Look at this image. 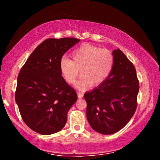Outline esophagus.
Here are the masks:
<instances>
[{
    "label": "esophagus",
    "mask_w": 160,
    "mask_h": 160,
    "mask_svg": "<svg viewBox=\"0 0 160 160\" xmlns=\"http://www.w3.org/2000/svg\"><path fill=\"white\" fill-rule=\"evenodd\" d=\"M83 94L82 93V92H78V98H82L83 97Z\"/></svg>",
    "instance_id": "esophagus-1"
}]
</instances>
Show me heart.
<instances>
[{"instance_id": "1", "label": "heart", "mask_w": 160, "mask_h": 160, "mask_svg": "<svg viewBox=\"0 0 160 160\" xmlns=\"http://www.w3.org/2000/svg\"><path fill=\"white\" fill-rule=\"evenodd\" d=\"M72 60L63 56L59 62L60 71L69 84L76 81L81 69L80 80L75 83L78 90H85L101 85L112 72L114 64L113 53L107 48H100L91 44H83L71 53Z\"/></svg>"}]
</instances>
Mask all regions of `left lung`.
Segmentation results:
<instances>
[{
  "mask_svg": "<svg viewBox=\"0 0 160 160\" xmlns=\"http://www.w3.org/2000/svg\"><path fill=\"white\" fill-rule=\"evenodd\" d=\"M112 53L114 64L109 77L84 94L88 122L93 130L104 135L115 133L131 120L139 91L133 64L118 48Z\"/></svg>",
  "mask_w": 160,
  "mask_h": 160,
  "instance_id": "obj_1",
  "label": "left lung"
}]
</instances>
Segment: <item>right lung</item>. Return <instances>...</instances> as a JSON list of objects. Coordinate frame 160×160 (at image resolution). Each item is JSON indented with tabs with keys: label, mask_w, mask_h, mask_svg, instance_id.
<instances>
[{
	"label": "right lung",
	"mask_w": 160,
	"mask_h": 160,
	"mask_svg": "<svg viewBox=\"0 0 160 160\" xmlns=\"http://www.w3.org/2000/svg\"><path fill=\"white\" fill-rule=\"evenodd\" d=\"M80 40L48 39L35 48L18 77L15 102L24 122L42 135L63 128L69 109L78 99L76 92L61 76L62 56Z\"/></svg>",
	"instance_id": "right-lung-1"
}]
</instances>
